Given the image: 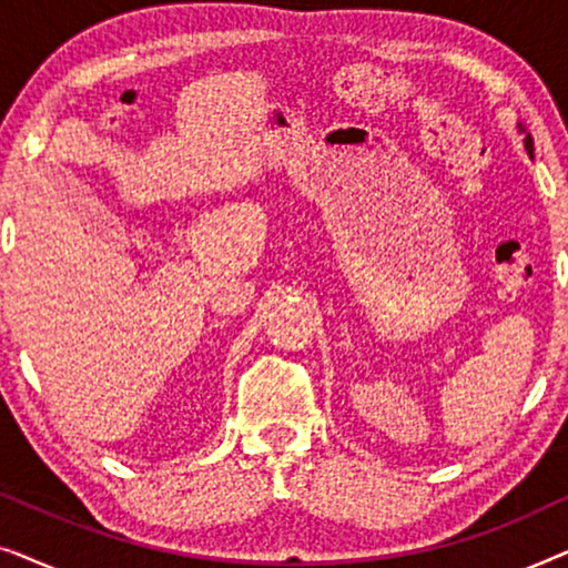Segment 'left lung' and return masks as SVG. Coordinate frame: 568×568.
Listing matches in <instances>:
<instances>
[{"label": "left lung", "instance_id": "1", "mask_svg": "<svg viewBox=\"0 0 568 568\" xmlns=\"http://www.w3.org/2000/svg\"><path fill=\"white\" fill-rule=\"evenodd\" d=\"M517 131H519V134H523V136H525V139H523V144H525V150H527V154H530V158H532V136H530V134H527L525 123H517Z\"/></svg>", "mask_w": 568, "mask_h": 568}]
</instances>
